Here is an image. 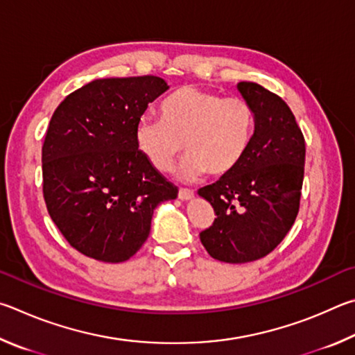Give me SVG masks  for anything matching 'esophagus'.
<instances>
[{"instance_id":"obj_1","label":"esophagus","mask_w":355,"mask_h":355,"mask_svg":"<svg viewBox=\"0 0 355 355\" xmlns=\"http://www.w3.org/2000/svg\"><path fill=\"white\" fill-rule=\"evenodd\" d=\"M178 196H179V200H181V201H189V200H191V198L195 196V191L193 190H187V189H181V190H179Z\"/></svg>"}]
</instances>
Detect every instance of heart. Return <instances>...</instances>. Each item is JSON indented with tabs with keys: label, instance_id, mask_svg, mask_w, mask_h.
<instances>
[{
	"label": "heart",
	"instance_id": "obj_1",
	"mask_svg": "<svg viewBox=\"0 0 355 355\" xmlns=\"http://www.w3.org/2000/svg\"><path fill=\"white\" fill-rule=\"evenodd\" d=\"M159 114L160 120L141 118L137 123L135 143L160 173H170L185 149L189 157L182 178L195 179L202 173L225 178L237 170L251 148L256 114L243 98L185 85L160 104Z\"/></svg>",
	"mask_w": 355,
	"mask_h": 355
}]
</instances>
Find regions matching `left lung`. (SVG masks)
I'll list each match as a JSON object with an SVG mask.
<instances>
[{"mask_svg":"<svg viewBox=\"0 0 355 355\" xmlns=\"http://www.w3.org/2000/svg\"><path fill=\"white\" fill-rule=\"evenodd\" d=\"M237 87L256 114L251 148L234 173L198 190L216 215L201 243L226 263L262 259L285 239L300 212L306 162V141L287 103L256 83Z\"/></svg>","mask_w":355,"mask_h":355,"instance_id":"obj_1","label":"left lung"}]
</instances>
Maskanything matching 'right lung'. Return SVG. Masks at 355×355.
I'll list each match as a JSON object with an SVG mask.
<instances>
[{
    "mask_svg": "<svg viewBox=\"0 0 355 355\" xmlns=\"http://www.w3.org/2000/svg\"><path fill=\"white\" fill-rule=\"evenodd\" d=\"M168 90L157 76L95 79L54 110L42 146L48 214L74 250L107 263L134 256L154 209L178 187L148 164L135 128Z\"/></svg>",
    "mask_w": 355,
    "mask_h": 355,
    "instance_id": "add662e5",
    "label": "right lung"
}]
</instances>
